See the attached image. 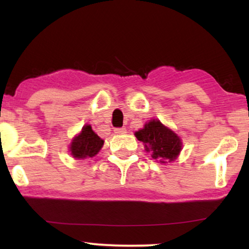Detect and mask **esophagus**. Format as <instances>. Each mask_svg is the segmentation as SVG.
Masks as SVG:
<instances>
[{
	"mask_svg": "<svg viewBox=\"0 0 249 249\" xmlns=\"http://www.w3.org/2000/svg\"><path fill=\"white\" fill-rule=\"evenodd\" d=\"M125 132H127V129L125 128H115L114 129V134H117V135L125 134Z\"/></svg>",
	"mask_w": 249,
	"mask_h": 249,
	"instance_id": "obj_1",
	"label": "esophagus"
}]
</instances>
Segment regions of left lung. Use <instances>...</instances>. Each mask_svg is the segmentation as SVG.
Here are the masks:
<instances>
[{"label": "left lung", "instance_id": "left-lung-1", "mask_svg": "<svg viewBox=\"0 0 249 249\" xmlns=\"http://www.w3.org/2000/svg\"><path fill=\"white\" fill-rule=\"evenodd\" d=\"M138 141L145 144V149L152 152L153 159L160 162L173 161L181 151V141L175 132L163 125L159 120H152L136 132Z\"/></svg>", "mask_w": 249, "mask_h": 249}]
</instances>
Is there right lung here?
I'll list each match as a JSON object with an SVG mask.
<instances>
[{
	"label": "right lung",
	"mask_w": 249,
	"mask_h": 249,
	"mask_svg": "<svg viewBox=\"0 0 249 249\" xmlns=\"http://www.w3.org/2000/svg\"><path fill=\"white\" fill-rule=\"evenodd\" d=\"M104 144L103 139H101L93 131L89 124L85 125L83 130L71 142V155L74 159L93 158L100 152Z\"/></svg>",
	"instance_id": "add662e5"
}]
</instances>
